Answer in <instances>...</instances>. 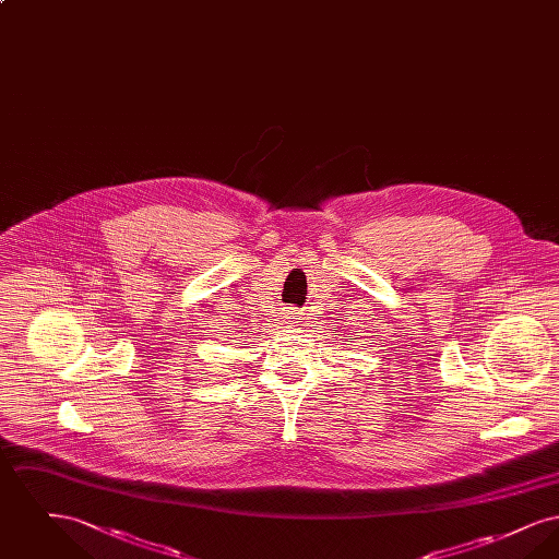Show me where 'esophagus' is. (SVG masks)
<instances>
[{
	"label": "esophagus",
	"instance_id": "obj_1",
	"mask_svg": "<svg viewBox=\"0 0 559 559\" xmlns=\"http://www.w3.org/2000/svg\"><path fill=\"white\" fill-rule=\"evenodd\" d=\"M297 310H285V320H287V324H295V320H297Z\"/></svg>",
	"mask_w": 559,
	"mask_h": 559
}]
</instances>
